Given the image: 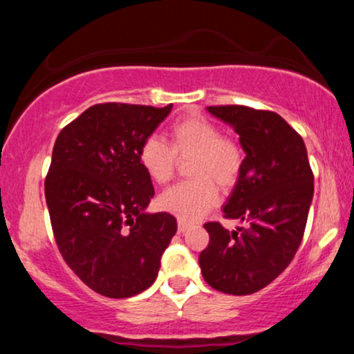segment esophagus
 Listing matches in <instances>:
<instances>
[{
    "instance_id": "1",
    "label": "esophagus",
    "mask_w": 354,
    "mask_h": 354,
    "mask_svg": "<svg viewBox=\"0 0 354 354\" xmlns=\"http://www.w3.org/2000/svg\"><path fill=\"white\" fill-rule=\"evenodd\" d=\"M188 228H189L188 223L183 221V219H178V231H180V233H185V231Z\"/></svg>"
}]
</instances>
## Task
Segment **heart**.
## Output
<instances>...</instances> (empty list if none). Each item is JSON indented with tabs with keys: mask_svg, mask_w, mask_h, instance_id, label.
<instances>
[{
	"mask_svg": "<svg viewBox=\"0 0 354 354\" xmlns=\"http://www.w3.org/2000/svg\"><path fill=\"white\" fill-rule=\"evenodd\" d=\"M191 180L165 191L158 200L161 209L183 221H198L218 203V189L231 188L241 174L245 154L231 138L221 136L218 126L203 118H185L169 128V145L160 136L145 138L138 149L141 168L154 183L171 180L178 158H189Z\"/></svg>",
	"mask_w": 354,
	"mask_h": 354,
	"instance_id": "1",
	"label": "heart"
}]
</instances>
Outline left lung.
<instances>
[{"label": "left lung", "mask_w": 354, "mask_h": 354, "mask_svg": "<svg viewBox=\"0 0 354 354\" xmlns=\"http://www.w3.org/2000/svg\"><path fill=\"white\" fill-rule=\"evenodd\" d=\"M208 111L238 133L246 153L223 213L246 221L248 228L228 231L216 221L206 223L209 243L200 254L201 273L221 293L251 295L278 278L295 258L315 178L303 138L279 115L239 104Z\"/></svg>", "instance_id": "obj_1"}]
</instances>
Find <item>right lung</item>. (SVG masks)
I'll return each instance as SVG.
<instances>
[{
    "mask_svg": "<svg viewBox=\"0 0 354 354\" xmlns=\"http://www.w3.org/2000/svg\"><path fill=\"white\" fill-rule=\"evenodd\" d=\"M101 103L56 138L44 196L66 265L96 293L129 298L148 290L176 233L169 213H146L154 196L138 149L171 111Z\"/></svg>",
    "mask_w": 354,
    "mask_h": 354,
    "instance_id": "right-lung-1",
    "label": "right lung"
}]
</instances>
